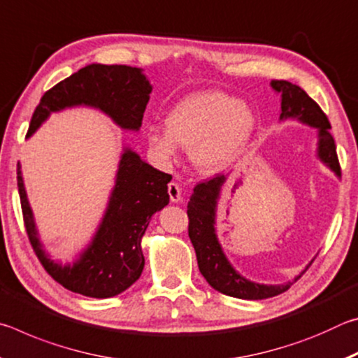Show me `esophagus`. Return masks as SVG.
I'll use <instances>...</instances> for the list:
<instances>
[{
  "mask_svg": "<svg viewBox=\"0 0 358 358\" xmlns=\"http://www.w3.org/2000/svg\"><path fill=\"white\" fill-rule=\"evenodd\" d=\"M169 196L173 203L181 202V189L177 183H169Z\"/></svg>",
  "mask_w": 358,
  "mask_h": 358,
  "instance_id": "34e87169",
  "label": "esophagus"
}]
</instances>
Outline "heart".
Instances as JSON below:
<instances>
[{"mask_svg": "<svg viewBox=\"0 0 358 358\" xmlns=\"http://www.w3.org/2000/svg\"><path fill=\"white\" fill-rule=\"evenodd\" d=\"M164 124L166 129H145L151 151L161 161L172 162L178 147L187 150L194 167L207 175L232 167L257 131V118L250 106L216 90L185 96L169 108Z\"/></svg>", "mask_w": 358, "mask_h": 358, "instance_id": "1", "label": "heart"}]
</instances>
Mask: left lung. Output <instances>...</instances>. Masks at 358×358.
<instances>
[{
  "label": "left lung",
  "mask_w": 358,
  "mask_h": 358,
  "mask_svg": "<svg viewBox=\"0 0 358 358\" xmlns=\"http://www.w3.org/2000/svg\"><path fill=\"white\" fill-rule=\"evenodd\" d=\"M271 90L280 94L281 108L280 121L296 120L301 124L316 129V157L322 164L341 178L335 141L330 134V123L320 107L300 87L287 80H273ZM229 175H217L213 180L205 181L194 187L191 201L187 202L189 216V238L197 256V265L202 276L211 287L224 295L241 300H262L280 295L292 286L303 275V270L292 281L281 284H262L248 280L230 264L216 234L217 205L221 201L222 187L227 183Z\"/></svg>",
  "instance_id": "left-lung-1"
}]
</instances>
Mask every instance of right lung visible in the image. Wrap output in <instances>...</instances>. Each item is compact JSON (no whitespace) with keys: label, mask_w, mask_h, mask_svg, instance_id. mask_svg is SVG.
I'll list each match as a JSON object with an SVG mask.
<instances>
[{"label":"right lung","mask_w":358,"mask_h":358,"mask_svg":"<svg viewBox=\"0 0 358 358\" xmlns=\"http://www.w3.org/2000/svg\"><path fill=\"white\" fill-rule=\"evenodd\" d=\"M151 90L153 87L141 68L88 64L42 96L27 138L52 113L74 107L94 108L110 118L120 129L137 132ZM171 180L172 175L157 171L134 150L123 145L115 185L93 237L72 257V262L63 264L52 259L39 237L19 162L17 185L23 220L33 250L47 273L63 287L92 299H110L129 289L141 278L145 266L142 238L151 216L169 205L167 185Z\"/></svg>","instance_id":"add662e5"}]
</instances>
